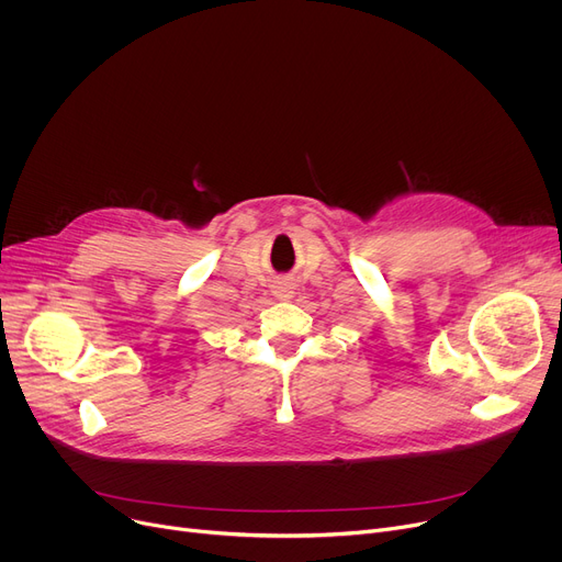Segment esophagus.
<instances>
[{"instance_id":"esophagus-1","label":"esophagus","mask_w":562,"mask_h":562,"mask_svg":"<svg viewBox=\"0 0 562 562\" xmlns=\"http://www.w3.org/2000/svg\"><path fill=\"white\" fill-rule=\"evenodd\" d=\"M274 294H277L279 299H290V296H292V285H290L288 281H281L279 285H274Z\"/></svg>"}]
</instances>
